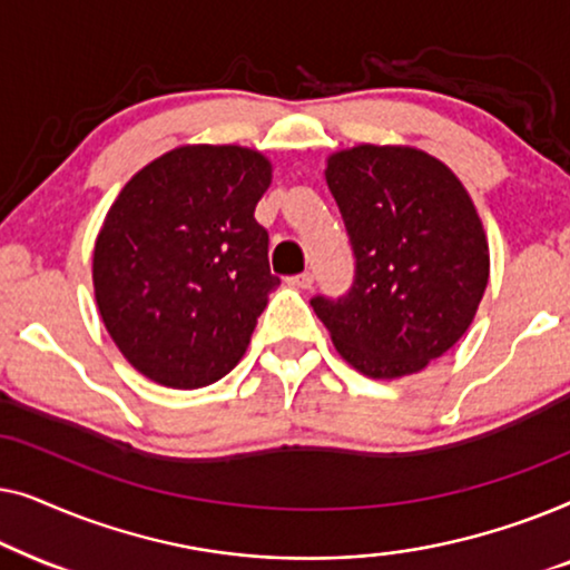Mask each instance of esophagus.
<instances>
[{"mask_svg":"<svg viewBox=\"0 0 570 570\" xmlns=\"http://www.w3.org/2000/svg\"><path fill=\"white\" fill-rule=\"evenodd\" d=\"M287 283H291L293 287H301V291H308V287L314 285V275H311V272H301V275L291 277Z\"/></svg>","mask_w":570,"mask_h":570,"instance_id":"1","label":"esophagus"}]
</instances>
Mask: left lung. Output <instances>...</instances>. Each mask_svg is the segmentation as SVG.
<instances>
[{
    "label": "left lung",
    "instance_id": "8db88e82",
    "mask_svg": "<svg viewBox=\"0 0 570 570\" xmlns=\"http://www.w3.org/2000/svg\"><path fill=\"white\" fill-rule=\"evenodd\" d=\"M355 256L353 285L311 306L345 361L371 379L423 371L470 330L490 254L462 181L415 147L357 145L326 160Z\"/></svg>",
    "mask_w": 570,
    "mask_h": 570
}]
</instances>
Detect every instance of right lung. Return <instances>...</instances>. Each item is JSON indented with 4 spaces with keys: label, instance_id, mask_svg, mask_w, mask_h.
<instances>
[{
    "label": "right lung",
    "instance_id": "obj_1",
    "mask_svg": "<svg viewBox=\"0 0 570 570\" xmlns=\"http://www.w3.org/2000/svg\"><path fill=\"white\" fill-rule=\"evenodd\" d=\"M269 181L262 153L186 145L131 176L108 209L92 252L98 311L155 384H215L244 357L279 285L254 217Z\"/></svg>",
    "mask_w": 570,
    "mask_h": 570
}]
</instances>
